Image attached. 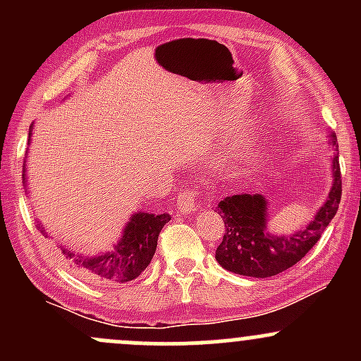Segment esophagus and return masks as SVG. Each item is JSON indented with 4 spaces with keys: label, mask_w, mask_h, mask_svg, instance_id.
<instances>
[{
    "label": "esophagus",
    "mask_w": 361,
    "mask_h": 361,
    "mask_svg": "<svg viewBox=\"0 0 361 361\" xmlns=\"http://www.w3.org/2000/svg\"><path fill=\"white\" fill-rule=\"evenodd\" d=\"M197 207H198V202L193 192H190V190H183V192L178 195V210H180L181 214L193 212Z\"/></svg>",
    "instance_id": "34e87169"
}]
</instances>
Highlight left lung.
<instances>
[{
    "instance_id": "left-lung-1",
    "label": "left lung",
    "mask_w": 361,
    "mask_h": 361,
    "mask_svg": "<svg viewBox=\"0 0 361 361\" xmlns=\"http://www.w3.org/2000/svg\"><path fill=\"white\" fill-rule=\"evenodd\" d=\"M327 139L334 149L329 157L333 186L307 227L288 235L270 234L268 202L259 193H235L219 202L217 209L222 214L226 233L215 251V259L222 268L243 276L268 279L299 263L316 246L341 202L338 140L334 134L327 135Z\"/></svg>"
}]
</instances>
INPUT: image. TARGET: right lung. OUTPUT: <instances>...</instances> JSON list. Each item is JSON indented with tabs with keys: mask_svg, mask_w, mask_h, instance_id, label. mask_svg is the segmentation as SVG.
Instances as JSON below:
<instances>
[{
	"mask_svg": "<svg viewBox=\"0 0 361 361\" xmlns=\"http://www.w3.org/2000/svg\"><path fill=\"white\" fill-rule=\"evenodd\" d=\"M34 123L28 128V142H30ZM27 164L23 166V185L27 188ZM28 192V188H27ZM171 221L169 214H149L139 212L132 214L128 222L123 227L122 235L114 244L110 251L102 252L98 256H86L59 244V255L62 261L71 270L86 280H102L110 283H126L142 273L151 263L156 252L157 238L164 224ZM40 233H45V227L37 221Z\"/></svg>",
	"mask_w": 361,
	"mask_h": 361,
	"instance_id": "obj_1",
	"label": "right lung"
}]
</instances>
